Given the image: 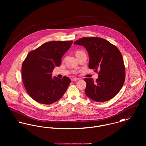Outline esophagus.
I'll return each mask as SVG.
<instances>
[{
    "mask_svg": "<svg viewBox=\"0 0 146 146\" xmlns=\"http://www.w3.org/2000/svg\"><path fill=\"white\" fill-rule=\"evenodd\" d=\"M79 79H78V78H72L71 80H72V81H73V82H76V81H77V80H78Z\"/></svg>",
    "mask_w": 146,
    "mask_h": 146,
    "instance_id": "1",
    "label": "esophagus"
}]
</instances>
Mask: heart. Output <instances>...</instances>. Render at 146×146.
<instances>
[{
  "instance_id": "heart-1",
  "label": "heart",
  "mask_w": 146,
  "mask_h": 146,
  "mask_svg": "<svg viewBox=\"0 0 146 146\" xmlns=\"http://www.w3.org/2000/svg\"><path fill=\"white\" fill-rule=\"evenodd\" d=\"M83 52H84L82 51H76V55H79V54H82V53H83Z\"/></svg>"
}]
</instances>
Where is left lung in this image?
Segmentation results:
<instances>
[{
	"instance_id": "1",
	"label": "left lung",
	"mask_w": 146,
	"mask_h": 146,
	"mask_svg": "<svg viewBox=\"0 0 146 146\" xmlns=\"http://www.w3.org/2000/svg\"><path fill=\"white\" fill-rule=\"evenodd\" d=\"M74 44L86 49L89 56V68L98 72V78H85V94L91 100L102 102L114 97L125 82V66L119 50L111 42L98 37H84Z\"/></svg>"
}]
</instances>
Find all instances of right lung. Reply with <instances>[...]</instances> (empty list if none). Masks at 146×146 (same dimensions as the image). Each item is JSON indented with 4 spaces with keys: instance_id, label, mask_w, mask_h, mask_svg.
<instances>
[{
    "instance_id": "right-lung-1",
    "label": "right lung",
    "mask_w": 146,
    "mask_h": 146,
    "mask_svg": "<svg viewBox=\"0 0 146 146\" xmlns=\"http://www.w3.org/2000/svg\"><path fill=\"white\" fill-rule=\"evenodd\" d=\"M72 41H51L29 52L22 66V78L29 95L44 104L54 103L62 97L71 82L70 78L54 76L52 72L60 66L63 55Z\"/></svg>"
}]
</instances>
